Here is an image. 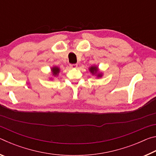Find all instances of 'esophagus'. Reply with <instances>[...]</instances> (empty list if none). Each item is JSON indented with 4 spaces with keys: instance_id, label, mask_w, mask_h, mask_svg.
Here are the masks:
<instances>
[{
    "instance_id": "34e87169",
    "label": "esophagus",
    "mask_w": 156,
    "mask_h": 156,
    "mask_svg": "<svg viewBox=\"0 0 156 156\" xmlns=\"http://www.w3.org/2000/svg\"><path fill=\"white\" fill-rule=\"evenodd\" d=\"M70 67L72 68V69H75V68H77L78 67V65L77 64H70L69 65Z\"/></svg>"
}]
</instances>
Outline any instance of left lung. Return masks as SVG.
<instances>
[{
	"label": "left lung",
	"mask_w": 156,
	"mask_h": 156,
	"mask_svg": "<svg viewBox=\"0 0 156 156\" xmlns=\"http://www.w3.org/2000/svg\"><path fill=\"white\" fill-rule=\"evenodd\" d=\"M89 72L91 73L92 76H96V78H101L103 76V72L99 69L98 66L96 65H91L89 67Z\"/></svg>",
	"instance_id": "left-lung-1"
}]
</instances>
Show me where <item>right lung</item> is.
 Returning a JSON list of instances; mask_svg holds the SVG:
<instances>
[{"label":"right lung","mask_w":156,"mask_h":156,"mask_svg":"<svg viewBox=\"0 0 156 156\" xmlns=\"http://www.w3.org/2000/svg\"><path fill=\"white\" fill-rule=\"evenodd\" d=\"M60 72V67H57V66H53L51 67V76L49 78V80H54V78L58 77L59 75V73Z\"/></svg>","instance_id":"1"}]
</instances>
